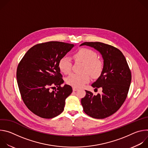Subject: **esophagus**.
<instances>
[{
    "mask_svg": "<svg viewBox=\"0 0 148 148\" xmlns=\"http://www.w3.org/2000/svg\"><path fill=\"white\" fill-rule=\"evenodd\" d=\"M78 90V88H75V87H73V91H77Z\"/></svg>",
    "mask_w": 148,
    "mask_h": 148,
    "instance_id": "esophagus-1",
    "label": "esophagus"
}]
</instances>
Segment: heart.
Wrapping results in <instances>:
<instances>
[{"label":"heart","instance_id":"heart-1","mask_svg":"<svg viewBox=\"0 0 148 148\" xmlns=\"http://www.w3.org/2000/svg\"><path fill=\"white\" fill-rule=\"evenodd\" d=\"M74 58L77 61L84 63L83 72H87L92 77H98L102 73L103 63L97 58V54L93 50L86 48L81 49L74 54ZM71 67L72 62L69 57H63L60 60L58 68L62 73L69 74ZM90 80V77L87 73L81 75L71 74L67 77L66 82L73 87L79 88L88 82Z\"/></svg>","mask_w":148,"mask_h":148}]
</instances>
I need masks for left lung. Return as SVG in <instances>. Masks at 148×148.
Here are the masks:
<instances>
[{
	"instance_id": "1",
	"label": "left lung",
	"mask_w": 148,
	"mask_h": 148,
	"mask_svg": "<svg viewBox=\"0 0 148 148\" xmlns=\"http://www.w3.org/2000/svg\"><path fill=\"white\" fill-rule=\"evenodd\" d=\"M87 46L100 53L103 60V70L92 84L95 89L101 88L97 95L86 90V95L81 99L83 110L90 116L103 119L116 112L127 97L131 82V73L127 61L118 49L101 42H85Z\"/></svg>"
}]
</instances>
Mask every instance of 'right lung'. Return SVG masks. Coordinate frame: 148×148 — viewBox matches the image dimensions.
Returning <instances> with one entry per match:
<instances>
[{"instance_id": "add662e5", "label": "right lung", "mask_w": 148, "mask_h": 148, "mask_svg": "<svg viewBox=\"0 0 148 148\" xmlns=\"http://www.w3.org/2000/svg\"><path fill=\"white\" fill-rule=\"evenodd\" d=\"M74 47L73 44L49 41L30 48L18 65L16 77L19 91L27 107L43 118L60 115L66 99L73 92L65 84L58 68L60 60ZM57 86L51 92L50 88Z\"/></svg>"}]
</instances>
